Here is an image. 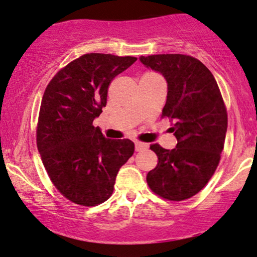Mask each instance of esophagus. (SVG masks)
<instances>
[{"label": "esophagus", "instance_id": "obj_1", "mask_svg": "<svg viewBox=\"0 0 257 257\" xmlns=\"http://www.w3.org/2000/svg\"><path fill=\"white\" fill-rule=\"evenodd\" d=\"M135 145H136V151H144V150H147V149L149 148L148 144L141 143V142H136Z\"/></svg>", "mask_w": 257, "mask_h": 257}]
</instances>
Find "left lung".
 Segmentation results:
<instances>
[{
	"mask_svg": "<svg viewBox=\"0 0 257 257\" xmlns=\"http://www.w3.org/2000/svg\"><path fill=\"white\" fill-rule=\"evenodd\" d=\"M139 61L167 81L162 115L174 122L177 139L173 150L150 147L158 163L148 173V185L168 200H185L204 188L219 163L227 130L223 97L212 72L191 56H141Z\"/></svg>",
	"mask_w": 257,
	"mask_h": 257,
	"instance_id": "obj_1",
	"label": "left lung"
}]
</instances>
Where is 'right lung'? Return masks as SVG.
<instances>
[{
    "label": "right lung",
    "instance_id": "obj_1",
    "mask_svg": "<svg viewBox=\"0 0 257 257\" xmlns=\"http://www.w3.org/2000/svg\"><path fill=\"white\" fill-rule=\"evenodd\" d=\"M136 57L87 53L57 72L41 100L37 147L56 188L66 199L96 206L112 195L120 167L135 153L130 139H107L93 121L116 75Z\"/></svg>",
    "mask_w": 257,
    "mask_h": 257
}]
</instances>
